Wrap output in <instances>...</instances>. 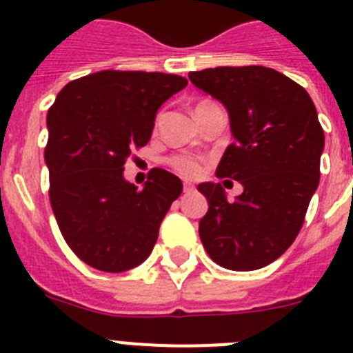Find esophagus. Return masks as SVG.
<instances>
[{
	"label": "esophagus",
	"mask_w": 353,
	"mask_h": 353,
	"mask_svg": "<svg viewBox=\"0 0 353 353\" xmlns=\"http://www.w3.org/2000/svg\"><path fill=\"white\" fill-rule=\"evenodd\" d=\"M196 189H194V185H192V183H183V192H185V194H191V192H194Z\"/></svg>",
	"instance_id": "obj_1"
}]
</instances>
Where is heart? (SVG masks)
Wrapping results in <instances>:
<instances>
[{
    "label": "heart",
    "instance_id": "b5f03b06",
    "mask_svg": "<svg viewBox=\"0 0 353 353\" xmlns=\"http://www.w3.org/2000/svg\"><path fill=\"white\" fill-rule=\"evenodd\" d=\"M208 104H212V102H199V104L196 105V109L203 108V105ZM170 164L173 166V170L176 171V173L183 174V176H196V174H199V171H201L199 161L196 157H191V155H174L170 161Z\"/></svg>",
    "mask_w": 353,
    "mask_h": 353
}]
</instances>
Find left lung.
<instances>
[{"label":"left lung","mask_w":353,"mask_h":353,"mask_svg":"<svg viewBox=\"0 0 353 353\" xmlns=\"http://www.w3.org/2000/svg\"><path fill=\"white\" fill-rule=\"evenodd\" d=\"M189 79L226 108L235 143L224 152L217 176L244 187L228 199L221 183H199L208 199L199 239L224 269L267 267L299 235L320 182L325 138L316 108L310 93L274 68H205L189 72Z\"/></svg>","instance_id":"obj_1"}]
</instances>
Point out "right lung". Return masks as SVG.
<instances>
[{
	"instance_id": "add662e5",
	"label": "right lung",
	"mask_w": 353,
	"mask_h": 353,
	"mask_svg": "<svg viewBox=\"0 0 353 353\" xmlns=\"http://www.w3.org/2000/svg\"><path fill=\"white\" fill-rule=\"evenodd\" d=\"M187 79L102 70L72 81L48 113L51 207L68 248L90 267L125 272L154 249L182 180L161 168L143 189L123 176L134 146L152 138L157 111Z\"/></svg>"
}]
</instances>
